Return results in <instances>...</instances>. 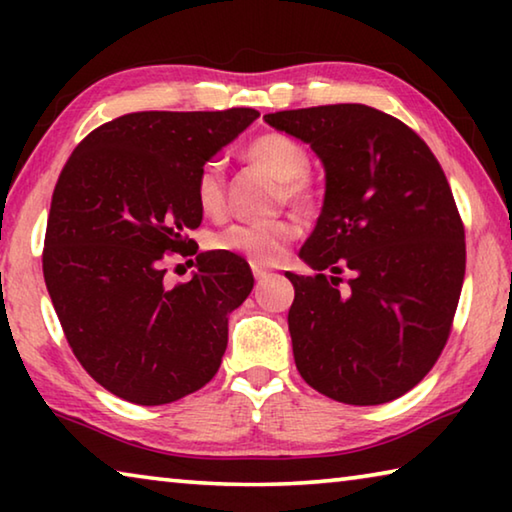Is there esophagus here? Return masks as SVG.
I'll return each instance as SVG.
<instances>
[{
  "instance_id": "obj_1",
  "label": "esophagus",
  "mask_w": 512,
  "mask_h": 512,
  "mask_svg": "<svg viewBox=\"0 0 512 512\" xmlns=\"http://www.w3.org/2000/svg\"><path fill=\"white\" fill-rule=\"evenodd\" d=\"M253 275H255L257 282H262V280H266L268 275H271V271H268V268H264V266L253 264Z\"/></svg>"
}]
</instances>
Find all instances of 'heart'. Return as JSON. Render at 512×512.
I'll return each instance as SVG.
<instances>
[{
    "mask_svg": "<svg viewBox=\"0 0 512 512\" xmlns=\"http://www.w3.org/2000/svg\"><path fill=\"white\" fill-rule=\"evenodd\" d=\"M244 158L277 178V201L296 207H311L318 198V187L309 173V149L296 137L266 131L244 146ZM196 203L207 216L225 212V176L219 162L201 164L194 180ZM298 237V223L291 216L271 221L232 223L214 237V248L239 255L253 264H277L287 246Z\"/></svg>",
    "mask_w": 512,
    "mask_h": 512,
    "instance_id": "1",
    "label": "heart"
}]
</instances>
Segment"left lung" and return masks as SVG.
<instances>
[{
	"mask_svg": "<svg viewBox=\"0 0 512 512\" xmlns=\"http://www.w3.org/2000/svg\"><path fill=\"white\" fill-rule=\"evenodd\" d=\"M264 119L325 164L323 212L300 250L318 273H287L296 368L336 402L397 400L438 361L461 298L465 228L445 171L404 121L363 103Z\"/></svg>",
	"mask_w": 512,
	"mask_h": 512,
	"instance_id": "1",
	"label": "left lung"
}]
</instances>
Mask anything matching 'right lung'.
<instances>
[{"label": "right lung", "mask_w": 512, "mask_h": 512, "mask_svg": "<svg viewBox=\"0 0 512 512\" xmlns=\"http://www.w3.org/2000/svg\"><path fill=\"white\" fill-rule=\"evenodd\" d=\"M257 117L253 108L131 112L94 128L60 171L42 273L74 357L121 400L176 402L221 366L228 314L255 280L246 259L196 253L194 180ZM173 252L196 254L199 271L167 288Z\"/></svg>", "instance_id": "1"}]
</instances>
